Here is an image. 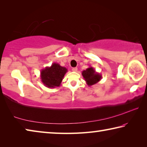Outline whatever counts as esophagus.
I'll return each mask as SVG.
<instances>
[{
    "label": "esophagus",
    "instance_id": "esophagus-1",
    "mask_svg": "<svg viewBox=\"0 0 147 147\" xmlns=\"http://www.w3.org/2000/svg\"><path fill=\"white\" fill-rule=\"evenodd\" d=\"M77 70H78V68H77V67H74V68L72 69V71H74V72H76Z\"/></svg>",
    "mask_w": 147,
    "mask_h": 147
}]
</instances>
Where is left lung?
Here are the masks:
<instances>
[{
    "label": "left lung",
    "mask_w": 147,
    "mask_h": 147,
    "mask_svg": "<svg viewBox=\"0 0 147 147\" xmlns=\"http://www.w3.org/2000/svg\"><path fill=\"white\" fill-rule=\"evenodd\" d=\"M82 74L84 78L85 79L87 85L88 86H93L94 84L98 83L102 79L101 74L96 72L92 67H89V68L86 69V70L83 71Z\"/></svg>",
    "instance_id": "left-lung-1"
}]
</instances>
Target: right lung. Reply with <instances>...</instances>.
I'll return each instance as SVG.
<instances>
[{"label":"right lung","mask_w":147,"mask_h":147,"mask_svg":"<svg viewBox=\"0 0 147 147\" xmlns=\"http://www.w3.org/2000/svg\"><path fill=\"white\" fill-rule=\"evenodd\" d=\"M67 69L57 63H53L51 67H46L41 71L40 77L42 83L49 88H55L61 85Z\"/></svg>","instance_id":"add662e5"}]
</instances>
